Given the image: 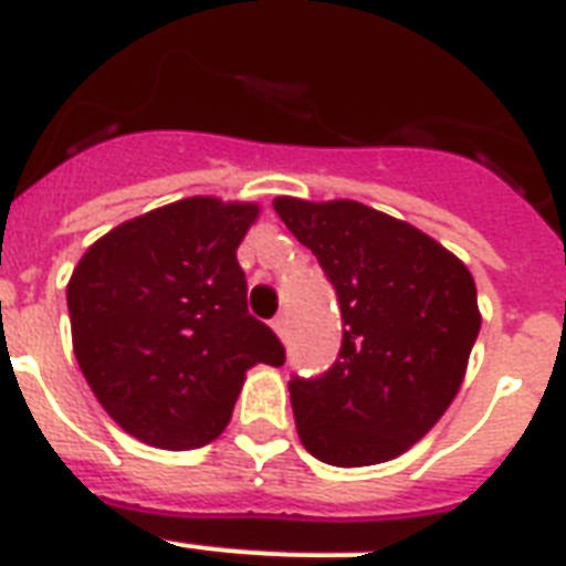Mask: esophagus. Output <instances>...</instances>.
I'll list each match as a JSON object with an SVG mask.
<instances>
[{
    "instance_id": "34e87169",
    "label": "esophagus",
    "mask_w": 566,
    "mask_h": 566,
    "mask_svg": "<svg viewBox=\"0 0 566 566\" xmlns=\"http://www.w3.org/2000/svg\"><path fill=\"white\" fill-rule=\"evenodd\" d=\"M272 326H274V333H277L280 338H286V335H289V317H286V315H277V317H274Z\"/></svg>"
}]
</instances>
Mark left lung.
I'll use <instances>...</instances> for the list:
<instances>
[{"label":"left lung","instance_id":"obj_1","mask_svg":"<svg viewBox=\"0 0 566 566\" xmlns=\"http://www.w3.org/2000/svg\"><path fill=\"white\" fill-rule=\"evenodd\" d=\"M274 210L317 256L344 326L333 367L289 381L301 442L340 469L394 460L460 390L480 333L474 280L428 233L361 202L280 196Z\"/></svg>","mask_w":566,"mask_h":566}]
</instances>
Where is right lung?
<instances>
[{"label": "right lung", "instance_id": "obj_1", "mask_svg": "<svg viewBox=\"0 0 566 566\" xmlns=\"http://www.w3.org/2000/svg\"><path fill=\"white\" fill-rule=\"evenodd\" d=\"M256 205L193 196L112 228L69 280L74 356L135 440L202 448L231 422L245 370L286 349L249 315L237 249Z\"/></svg>", "mask_w": 566, "mask_h": 566}]
</instances>
